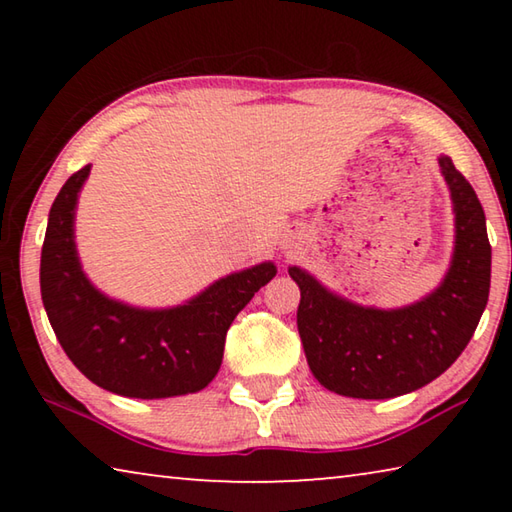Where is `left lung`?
I'll return each mask as SVG.
<instances>
[{"label": "left lung", "instance_id": "obj_1", "mask_svg": "<svg viewBox=\"0 0 512 512\" xmlns=\"http://www.w3.org/2000/svg\"><path fill=\"white\" fill-rule=\"evenodd\" d=\"M456 214L454 255L445 280L402 309L361 307L327 291L298 266V332L307 363L327 391L388 400L443 375L461 357L490 293L492 248L472 185L447 155L438 158Z\"/></svg>", "mask_w": 512, "mask_h": 512}]
</instances>
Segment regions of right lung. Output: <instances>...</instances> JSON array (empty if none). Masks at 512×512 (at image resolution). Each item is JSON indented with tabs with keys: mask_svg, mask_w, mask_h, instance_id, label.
<instances>
[{
	"mask_svg": "<svg viewBox=\"0 0 512 512\" xmlns=\"http://www.w3.org/2000/svg\"><path fill=\"white\" fill-rule=\"evenodd\" d=\"M90 164L67 178L49 212L40 257L42 305L69 361L92 384L140 400L203 391L221 368L225 334L271 282L273 262L225 275L171 309H137L103 296L85 277L74 212Z\"/></svg>",
	"mask_w": 512,
	"mask_h": 512,
	"instance_id": "right-lung-1",
	"label": "right lung"
}]
</instances>
